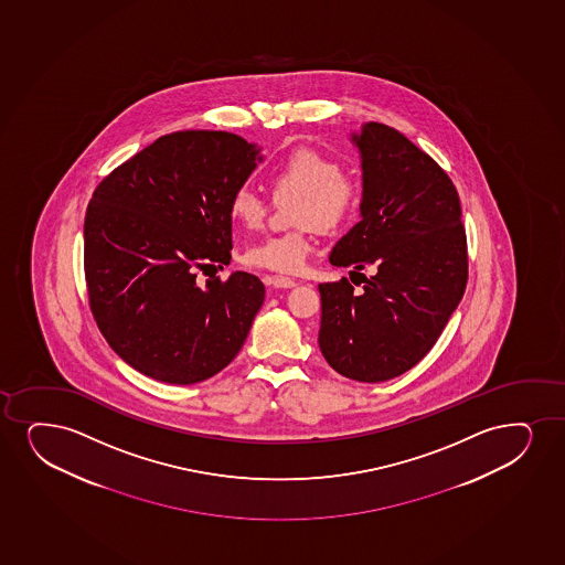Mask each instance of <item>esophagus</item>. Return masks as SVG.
<instances>
[{"label":"esophagus","instance_id":"esophagus-1","mask_svg":"<svg viewBox=\"0 0 565 565\" xmlns=\"http://www.w3.org/2000/svg\"><path fill=\"white\" fill-rule=\"evenodd\" d=\"M270 284H273V287H276V289H291V287L297 286L295 279L286 278V276H274V278L270 279Z\"/></svg>","mask_w":565,"mask_h":565}]
</instances>
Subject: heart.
Masks as SVG:
<instances>
[{
	"label": "heart",
	"instance_id": "b5f03b06",
	"mask_svg": "<svg viewBox=\"0 0 565 565\" xmlns=\"http://www.w3.org/2000/svg\"><path fill=\"white\" fill-rule=\"evenodd\" d=\"M268 184L276 195L299 194L292 221L305 226L253 244L245 252V265L274 273H300L313 247L311 224L318 231L331 232L347 223L360 202V182L342 173L341 163L331 156L305 148L273 166ZM228 210L239 226L255 231L263 224L266 203L249 186H237Z\"/></svg>",
	"mask_w": 565,
	"mask_h": 565
}]
</instances>
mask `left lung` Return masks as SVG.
<instances>
[{
    "label": "left lung",
    "mask_w": 565,
    "mask_h": 565,
    "mask_svg": "<svg viewBox=\"0 0 565 565\" xmlns=\"http://www.w3.org/2000/svg\"><path fill=\"white\" fill-rule=\"evenodd\" d=\"M350 140L362 160V221L329 263L354 274L371 265L376 276L360 275V292L347 278L320 284L318 342L337 373L383 383L417 365L459 307L467 236L454 182L428 153L375 121Z\"/></svg>",
    "instance_id": "obj_1"
}]
</instances>
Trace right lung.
Here are the masks:
<instances>
[{
	"mask_svg": "<svg viewBox=\"0 0 565 565\" xmlns=\"http://www.w3.org/2000/svg\"><path fill=\"white\" fill-rule=\"evenodd\" d=\"M260 147L226 131H179L114 169L85 215V279L100 333L132 370L202 383L244 347L265 300L247 273L198 286L195 268L231 263V195Z\"/></svg>",
	"mask_w": 565,
	"mask_h": 565,
	"instance_id": "right-lung-1",
	"label": "right lung"
}]
</instances>
